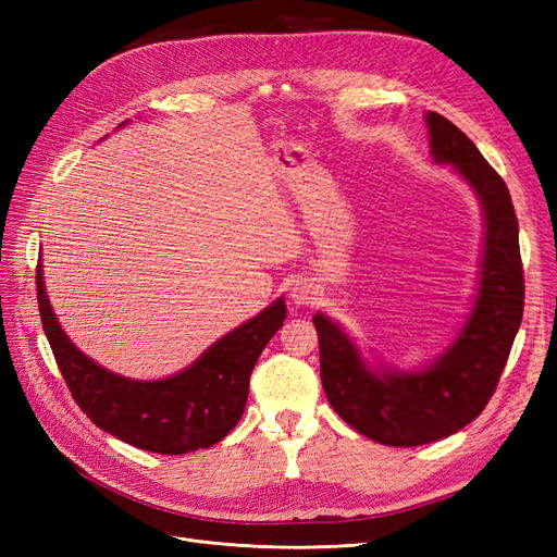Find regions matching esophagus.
I'll use <instances>...</instances> for the list:
<instances>
[{"mask_svg":"<svg viewBox=\"0 0 557 557\" xmlns=\"http://www.w3.org/2000/svg\"><path fill=\"white\" fill-rule=\"evenodd\" d=\"M290 297L295 307H311L320 297V288L313 278H297L290 288Z\"/></svg>","mask_w":557,"mask_h":557,"instance_id":"esophagus-1","label":"esophagus"}]
</instances>
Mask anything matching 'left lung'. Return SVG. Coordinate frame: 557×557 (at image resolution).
Masks as SVG:
<instances>
[{"label": "left lung", "instance_id": "left-lung-1", "mask_svg": "<svg viewBox=\"0 0 557 557\" xmlns=\"http://www.w3.org/2000/svg\"><path fill=\"white\" fill-rule=\"evenodd\" d=\"M430 153L474 188L485 221L479 293L455 342L423 369H372L350 336L323 313L313 315L320 381L346 423L385 446L440 442L469 425L491 401L522 320L525 283L518 218L507 183L448 117L428 111Z\"/></svg>", "mask_w": 557, "mask_h": 557}]
</instances>
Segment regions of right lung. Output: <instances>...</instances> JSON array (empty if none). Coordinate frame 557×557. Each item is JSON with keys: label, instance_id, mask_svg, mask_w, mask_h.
<instances>
[{"label": "right lung", "instance_id": "right-lung-1", "mask_svg": "<svg viewBox=\"0 0 557 557\" xmlns=\"http://www.w3.org/2000/svg\"><path fill=\"white\" fill-rule=\"evenodd\" d=\"M37 299L44 332L74 401L92 423L137 448L183 455L218 444L239 423L250 372L285 320L283 297L209 346L183 372L160 381H134L99 367L60 327L37 264Z\"/></svg>", "mask_w": 557, "mask_h": 557}]
</instances>
